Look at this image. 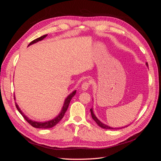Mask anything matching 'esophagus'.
Returning <instances> with one entry per match:
<instances>
[{"instance_id":"obj_1","label":"esophagus","mask_w":161,"mask_h":161,"mask_svg":"<svg viewBox=\"0 0 161 161\" xmlns=\"http://www.w3.org/2000/svg\"><path fill=\"white\" fill-rule=\"evenodd\" d=\"M89 85H90V83H89L88 81H85L82 84L81 88H82V89L83 90V91H86L87 89H89Z\"/></svg>"}]
</instances>
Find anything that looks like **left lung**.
<instances>
[{
	"label": "left lung",
	"instance_id": "left-lung-1",
	"mask_svg": "<svg viewBox=\"0 0 161 161\" xmlns=\"http://www.w3.org/2000/svg\"><path fill=\"white\" fill-rule=\"evenodd\" d=\"M146 64H147V66H148V63L147 62L146 63ZM90 111H91V116H92V119H93L94 120H95V122L97 124V125H98L99 127H101V128H103V129H107V130H114V129H121V128H125V126L124 127H121V128H111V127H110V126H108V125H105V124H103V123H102L101 121H100V120H99L98 119H97V117L95 116V115L94 114V112H93V110H92V108H91V109H90ZM125 127H127V126H125Z\"/></svg>",
	"mask_w": 161,
	"mask_h": 161
}]
</instances>
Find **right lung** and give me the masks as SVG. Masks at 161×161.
I'll use <instances>...</instances> for the list:
<instances>
[{"label":"right lung","instance_id":"right-lung-1","mask_svg":"<svg viewBox=\"0 0 161 161\" xmlns=\"http://www.w3.org/2000/svg\"><path fill=\"white\" fill-rule=\"evenodd\" d=\"M47 36V35H44V36H41V37H38V38L36 39V40H34L33 41H32L31 42H30V43L28 45V46H30V45L33 44V43H37V42H40V41H41V40H43V39H44ZM76 91H73V92H72V93H70L69 96H68V97H66L65 101H64V105H63L62 109L61 111L60 112L59 115H58V116H56L55 118H53V119H51V120H50V121H44V122H39V121H33V120L30 119V118H27V117L23 113V111L21 110L20 108H19V105H17V103H15V106H16V108H17V110L19 111V113H20V114L22 115V116L24 118H25V120L27 121V122H28L29 124H30L31 125H32L33 127L36 128H41V129L51 128L53 127V126H55V125H56L58 122H59V121L63 118V117H64V114H65V113H66V111L68 108H69V104H70V102L72 98V97H74V96L75 95V94H76ZM14 97V99L15 100V97Z\"/></svg>","mask_w":161,"mask_h":161}]
</instances>
